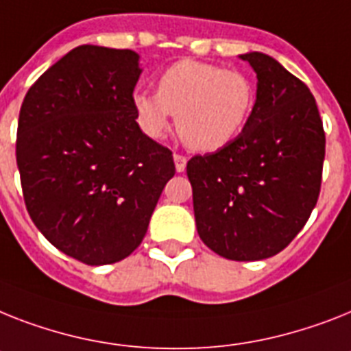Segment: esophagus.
Masks as SVG:
<instances>
[{
	"instance_id": "1",
	"label": "esophagus",
	"mask_w": 351,
	"mask_h": 351,
	"mask_svg": "<svg viewBox=\"0 0 351 351\" xmlns=\"http://www.w3.org/2000/svg\"><path fill=\"white\" fill-rule=\"evenodd\" d=\"M173 163H176V170L178 172H184L186 169V158L181 154H173Z\"/></svg>"
}]
</instances>
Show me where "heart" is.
<instances>
[{
  "mask_svg": "<svg viewBox=\"0 0 351 351\" xmlns=\"http://www.w3.org/2000/svg\"><path fill=\"white\" fill-rule=\"evenodd\" d=\"M254 106V88L240 71L181 60L158 80V93L132 95L136 120L145 134L163 138L176 117L182 141L197 152H215L242 132Z\"/></svg>",
  "mask_w": 351,
  "mask_h": 351,
  "instance_id": "obj_1",
  "label": "heart"
}]
</instances>
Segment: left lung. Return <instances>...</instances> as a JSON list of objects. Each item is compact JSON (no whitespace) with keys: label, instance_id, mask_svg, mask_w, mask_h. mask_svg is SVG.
Instances as JSON below:
<instances>
[{"label":"left lung","instance_id":"8db88e82","mask_svg":"<svg viewBox=\"0 0 351 351\" xmlns=\"http://www.w3.org/2000/svg\"><path fill=\"white\" fill-rule=\"evenodd\" d=\"M256 73L249 120L224 149L193 156L186 173L197 233L228 260L274 256L303 230L321 190L325 130L311 89L276 59L240 55Z\"/></svg>","mask_w":351,"mask_h":351}]
</instances>
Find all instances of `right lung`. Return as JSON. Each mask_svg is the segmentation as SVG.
<instances>
[{"mask_svg":"<svg viewBox=\"0 0 351 351\" xmlns=\"http://www.w3.org/2000/svg\"><path fill=\"white\" fill-rule=\"evenodd\" d=\"M140 55L82 45L28 89L16 159L26 210L64 254L88 265L127 258L173 178L167 147L143 134L132 107Z\"/></svg>","mask_w":351,"mask_h":351,"instance_id":"1","label":"right lung"}]
</instances>
